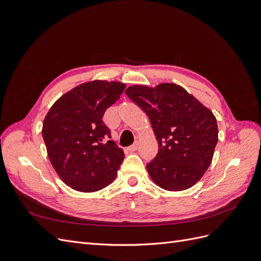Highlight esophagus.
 I'll list each match as a JSON object with an SVG mask.
<instances>
[{
	"instance_id": "1",
	"label": "esophagus",
	"mask_w": 261,
	"mask_h": 261,
	"mask_svg": "<svg viewBox=\"0 0 261 261\" xmlns=\"http://www.w3.org/2000/svg\"><path fill=\"white\" fill-rule=\"evenodd\" d=\"M138 149V144L137 143H135V144H133L132 146H129L128 148H127V150L128 151H136V150Z\"/></svg>"
}]
</instances>
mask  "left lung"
<instances>
[{
	"label": "left lung",
	"instance_id": "left-lung-1",
	"mask_svg": "<svg viewBox=\"0 0 261 261\" xmlns=\"http://www.w3.org/2000/svg\"><path fill=\"white\" fill-rule=\"evenodd\" d=\"M125 93L148 115L159 145L147 164L151 179L172 192L195 185L209 168L218 143L213 113L175 84L130 86Z\"/></svg>",
	"mask_w": 261,
	"mask_h": 261
}]
</instances>
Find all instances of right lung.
Returning a JSON list of instances; mask_svg holds the SVG:
<instances>
[{
  "label": "right lung",
  "mask_w": 261,
  "mask_h": 261,
  "mask_svg": "<svg viewBox=\"0 0 261 261\" xmlns=\"http://www.w3.org/2000/svg\"><path fill=\"white\" fill-rule=\"evenodd\" d=\"M125 84L94 81L62 96L43 121L42 137L49 159L62 180L78 192L107 187L116 177L124 152L102 121L120 99Z\"/></svg>",
  "instance_id": "add662e5"
}]
</instances>
